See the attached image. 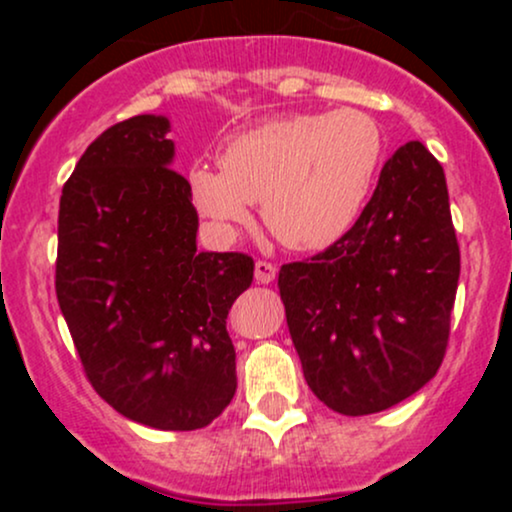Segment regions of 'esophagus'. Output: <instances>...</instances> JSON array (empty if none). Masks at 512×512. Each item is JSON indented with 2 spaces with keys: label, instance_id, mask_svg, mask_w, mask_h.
I'll list each match as a JSON object with an SVG mask.
<instances>
[{
  "label": "esophagus",
  "instance_id": "1",
  "mask_svg": "<svg viewBox=\"0 0 512 512\" xmlns=\"http://www.w3.org/2000/svg\"><path fill=\"white\" fill-rule=\"evenodd\" d=\"M276 276V264L267 262V260H257L255 264V279L260 281V284H272Z\"/></svg>",
  "mask_w": 512,
  "mask_h": 512
}]
</instances>
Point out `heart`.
I'll list each match as a JSON object with an SVG mask.
<instances>
[{
	"label": "heart",
	"mask_w": 512,
	"mask_h": 512,
	"mask_svg": "<svg viewBox=\"0 0 512 512\" xmlns=\"http://www.w3.org/2000/svg\"><path fill=\"white\" fill-rule=\"evenodd\" d=\"M385 158L383 129L368 113H296L262 122L223 144L221 170L192 166L190 195L221 231L262 219L286 248L325 250L366 207Z\"/></svg>",
	"instance_id": "b5f03b06"
}]
</instances>
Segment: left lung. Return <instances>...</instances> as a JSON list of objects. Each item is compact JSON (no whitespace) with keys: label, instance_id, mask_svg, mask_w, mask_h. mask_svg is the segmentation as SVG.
<instances>
[{"label":"left lung","instance_id":"8db88e82","mask_svg":"<svg viewBox=\"0 0 512 512\" xmlns=\"http://www.w3.org/2000/svg\"><path fill=\"white\" fill-rule=\"evenodd\" d=\"M460 245L443 166L409 142L342 240L284 264L279 293L305 383L344 416L421 390L443 363Z\"/></svg>","mask_w":512,"mask_h":512}]
</instances>
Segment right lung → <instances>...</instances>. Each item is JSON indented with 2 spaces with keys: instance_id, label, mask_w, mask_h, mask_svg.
I'll use <instances>...</instances> for the list:
<instances>
[{
  "instance_id": "add662e5",
  "label": "right lung",
  "mask_w": 512,
  "mask_h": 512,
  "mask_svg": "<svg viewBox=\"0 0 512 512\" xmlns=\"http://www.w3.org/2000/svg\"><path fill=\"white\" fill-rule=\"evenodd\" d=\"M170 122L108 127L64 182L55 289L88 383L158 431L209 426L236 395L228 310L250 289L243 252H199Z\"/></svg>"
}]
</instances>
